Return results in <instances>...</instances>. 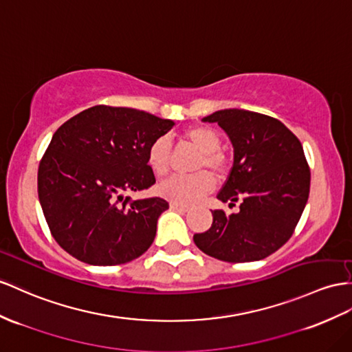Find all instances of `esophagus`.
I'll return each mask as SVG.
<instances>
[{
	"label": "esophagus",
	"mask_w": 352,
	"mask_h": 352,
	"mask_svg": "<svg viewBox=\"0 0 352 352\" xmlns=\"http://www.w3.org/2000/svg\"><path fill=\"white\" fill-rule=\"evenodd\" d=\"M169 208L174 210V211H183V212L188 211V206L187 205H182V204H177V202H170L169 204Z\"/></svg>",
	"instance_id": "obj_1"
}]
</instances>
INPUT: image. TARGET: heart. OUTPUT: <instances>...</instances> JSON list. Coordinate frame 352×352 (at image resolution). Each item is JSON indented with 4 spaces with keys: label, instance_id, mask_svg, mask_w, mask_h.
<instances>
[{
    "label": "heart",
    "instance_id": "heart-1",
    "mask_svg": "<svg viewBox=\"0 0 352 352\" xmlns=\"http://www.w3.org/2000/svg\"><path fill=\"white\" fill-rule=\"evenodd\" d=\"M186 138L199 150L195 169L197 173L190 175H174L159 184V193L182 205L193 204L201 196L208 193L214 187V177L221 178L228 170V157L220 150L221 138L219 132L210 126H192L186 131ZM170 140L159 137L150 144L147 151V164L156 175L162 177L168 173L170 164ZM210 170V175L208 173Z\"/></svg>",
    "mask_w": 352,
    "mask_h": 352
}]
</instances>
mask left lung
Here are the masks:
<instances>
[{
	"mask_svg": "<svg viewBox=\"0 0 352 352\" xmlns=\"http://www.w3.org/2000/svg\"><path fill=\"white\" fill-rule=\"evenodd\" d=\"M202 122L219 123L233 147V166L217 199L241 205L230 215L212 211L211 228L196 233L195 244L223 262L262 260L290 239L308 202L311 170L302 144L274 117L241 108Z\"/></svg>",
	"mask_w": 352,
	"mask_h": 352,
	"instance_id": "8db88e82",
	"label": "left lung"
}]
</instances>
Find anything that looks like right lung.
Returning a JSON list of instances; mask_svg holds the SVG:
<instances>
[{"instance_id":"add662e5","label":"right lung","mask_w":352,"mask_h":352,"mask_svg":"<svg viewBox=\"0 0 352 352\" xmlns=\"http://www.w3.org/2000/svg\"><path fill=\"white\" fill-rule=\"evenodd\" d=\"M174 124L135 108L95 105L53 133L38 168V199L67 253L87 265L113 266L150 248L169 205L162 197H123V192L156 183L147 151Z\"/></svg>"}]
</instances>
